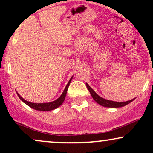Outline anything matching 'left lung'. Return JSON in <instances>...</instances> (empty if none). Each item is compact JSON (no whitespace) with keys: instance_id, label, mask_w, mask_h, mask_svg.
Listing matches in <instances>:
<instances>
[{"instance_id":"1","label":"left lung","mask_w":153,"mask_h":153,"mask_svg":"<svg viewBox=\"0 0 153 153\" xmlns=\"http://www.w3.org/2000/svg\"><path fill=\"white\" fill-rule=\"evenodd\" d=\"M86 86L88 90L89 91V92H90L91 96H92V98L94 99V101L97 103H99V105L104 107H108V108H119V107H123L126 106V105L129 104V103H131V101H133L135 99L134 98V99L129 100V101H124V102H117V101H110V100L105 99L99 96V95L96 94V93L89 86V85L88 83H86Z\"/></svg>"}]
</instances>
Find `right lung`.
<instances>
[{
    "mask_svg": "<svg viewBox=\"0 0 153 153\" xmlns=\"http://www.w3.org/2000/svg\"><path fill=\"white\" fill-rule=\"evenodd\" d=\"M73 78V76H72L71 80H69L68 83L67 84V85H66L64 91H63L62 94H61V96H59L58 99H56L55 101H52V102L39 103H31V102H29V101H26L25 99H23V98L18 94V93L17 92L16 93H17V94H18L19 99L22 100L23 102H24V103H26V105H28V106H29V107H31V108H34V109H35V110L42 111H48L54 110V109H55V108H58V107L59 106H61V105H62V103L64 102L65 99V96L67 94V91H68V87H69L70 83H71Z\"/></svg>",
    "mask_w": 153,
    "mask_h": 153,
    "instance_id": "obj_1",
    "label": "right lung"
}]
</instances>
